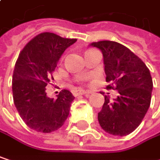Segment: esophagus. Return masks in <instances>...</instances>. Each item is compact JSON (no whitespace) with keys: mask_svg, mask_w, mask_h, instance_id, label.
Segmentation results:
<instances>
[{"mask_svg":"<svg viewBox=\"0 0 160 160\" xmlns=\"http://www.w3.org/2000/svg\"><path fill=\"white\" fill-rule=\"evenodd\" d=\"M91 93L90 91H83V90H80V91H77L76 92H74L75 95H84V94H87L89 95Z\"/></svg>","mask_w":160,"mask_h":160,"instance_id":"34e87169","label":"esophagus"}]
</instances>
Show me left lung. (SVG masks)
<instances>
[{
  "mask_svg": "<svg viewBox=\"0 0 160 160\" xmlns=\"http://www.w3.org/2000/svg\"><path fill=\"white\" fill-rule=\"evenodd\" d=\"M100 49L105 64L107 89L117 90L118 95L110 100L105 96L98 121L112 135L124 136L132 132L142 122L150 107L153 81L144 62L126 46L111 41L92 42Z\"/></svg>",
  "mask_w": 160,
  "mask_h": 160,
  "instance_id": "left-lung-1",
  "label": "left lung"
}]
</instances>
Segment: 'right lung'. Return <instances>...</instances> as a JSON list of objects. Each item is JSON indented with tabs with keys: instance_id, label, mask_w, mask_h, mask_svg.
<instances>
[{
	"instance_id": "1",
	"label": "right lung",
	"mask_w": 160,
	"mask_h": 160,
	"mask_svg": "<svg viewBox=\"0 0 160 160\" xmlns=\"http://www.w3.org/2000/svg\"><path fill=\"white\" fill-rule=\"evenodd\" d=\"M77 39L62 38L43 32L23 48L13 74V98L24 122L32 130L49 133L61 128L67 120L74 96L62 90L57 99L49 98L46 86L52 78L57 62L65 50Z\"/></svg>"
}]
</instances>
